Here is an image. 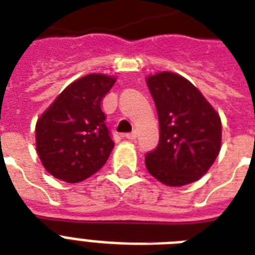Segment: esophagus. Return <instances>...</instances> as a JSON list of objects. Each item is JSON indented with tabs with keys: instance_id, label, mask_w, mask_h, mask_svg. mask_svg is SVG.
Listing matches in <instances>:
<instances>
[{
	"instance_id": "34e87169",
	"label": "esophagus",
	"mask_w": 255,
	"mask_h": 255,
	"mask_svg": "<svg viewBox=\"0 0 255 255\" xmlns=\"http://www.w3.org/2000/svg\"><path fill=\"white\" fill-rule=\"evenodd\" d=\"M125 138L126 139H130V141H133L137 138V131H131V133H128L125 134Z\"/></svg>"
}]
</instances>
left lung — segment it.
I'll return each mask as SVG.
<instances>
[{
  "instance_id": "obj_1",
  "label": "left lung",
  "mask_w": 255,
  "mask_h": 255,
  "mask_svg": "<svg viewBox=\"0 0 255 255\" xmlns=\"http://www.w3.org/2000/svg\"><path fill=\"white\" fill-rule=\"evenodd\" d=\"M159 121V142L146 169L167 186L198 181L221 150L220 114L186 78L162 72L146 78Z\"/></svg>"
}]
</instances>
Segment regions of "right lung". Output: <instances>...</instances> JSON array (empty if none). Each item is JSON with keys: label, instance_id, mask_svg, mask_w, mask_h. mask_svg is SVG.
Masks as SVG:
<instances>
[{"label": "right lung", "instance_id": "right-lung-1", "mask_svg": "<svg viewBox=\"0 0 255 255\" xmlns=\"http://www.w3.org/2000/svg\"><path fill=\"white\" fill-rule=\"evenodd\" d=\"M116 78L88 74L70 84L35 125L37 153L53 177L84 181L104 166L114 147L101 109Z\"/></svg>", "mask_w": 255, "mask_h": 255}]
</instances>
